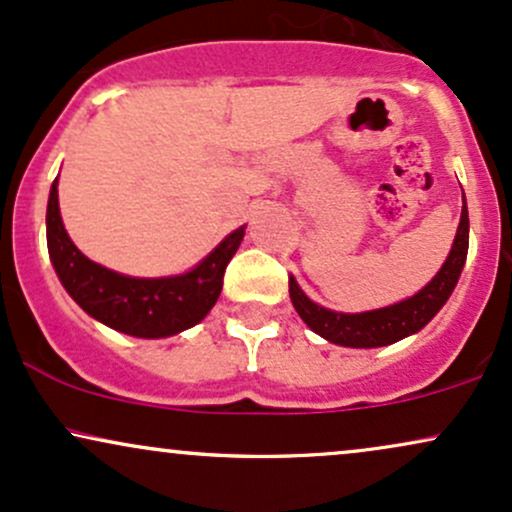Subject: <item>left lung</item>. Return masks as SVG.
<instances>
[{
	"mask_svg": "<svg viewBox=\"0 0 512 512\" xmlns=\"http://www.w3.org/2000/svg\"><path fill=\"white\" fill-rule=\"evenodd\" d=\"M469 248V216L467 204L462 207L460 226H457L455 243L448 260L443 262L440 272L419 293L387 305L380 310H368V313H334V310L322 308L310 301L296 284V279L289 276V296L296 313L315 334H320L327 342L339 346H354V349H375V346L395 344L399 339L409 337L424 330L428 322L436 317L443 308L450 293L455 291L457 279H460L464 260H467Z\"/></svg>",
	"mask_w": 512,
	"mask_h": 512,
	"instance_id": "left-lung-1",
	"label": "left lung"
}]
</instances>
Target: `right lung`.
Returning <instances> with one entry per match:
<instances>
[{
	"label": "right lung",
	"instance_id": "1",
	"mask_svg": "<svg viewBox=\"0 0 512 512\" xmlns=\"http://www.w3.org/2000/svg\"><path fill=\"white\" fill-rule=\"evenodd\" d=\"M48 252L62 286L88 315L117 332L161 339L204 320L223 289V272L236 255L245 226L236 228L190 272L137 279L91 262L64 231L57 180L48 199Z\"/></svg>",
	"mask_w": 512,
	"mask_h": 512
}]
</instances>
